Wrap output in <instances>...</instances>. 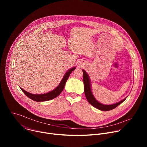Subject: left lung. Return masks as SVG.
I'll return each instance as SVG.
<instances>
[{
	"instance_id": "obj_1",
	"label": "left lung",
	"mask_w": 147,
	"mask_h": 147,
	"mask_svg": "<svg viewBox=\"0 0 147 147\" xmlns=\"http://www.w3.org/2000/svg\"><path fill=\"white\" fill-rule=\"evenodd\" d=\"M83 71V81L84 84V93L88 101V102L92 106L95 107V108L100 110L102 111H108L112 110L116 108L120 104H121L125 100V99L127 98H125L123 100L116 102L115 103L111 104V105H105L100 102H99L98 100L96 99L95 96L93 95L92 91V86L91 80L90 78V76L88 74L86 71L85 70L82 69Z\"/></svg>"
}]
</instances>
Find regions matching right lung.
<instances>
[{"instance_id":"1","label":"right lung","mask_w":147,"mask_h":147,"mask_svg":"<svg viewBox=\"0 0 147 147\" xmlns=\"http://www.w3.org/2000/svg\"><path fill=\"white\" fill-rule=\"evenodd\" d=\"M76 69V67H73L71 69H70L69 70H68L66 73L65 74L63 77L62 78L60 82L59 83V84L53 90L45 93V94H31L30 93L26 91H25L24 90H23L22 88H20V89L22 90V91L31 99L36 101V102H44V101H47V100H51L53 99L54 98H55L56 97H57V96H59L60 93L62 92V91L63 90L64 88H65V84L68 79V78L69 77L70 74L71 73V72L75 70Z\"/></svg>"}]
</instances>
